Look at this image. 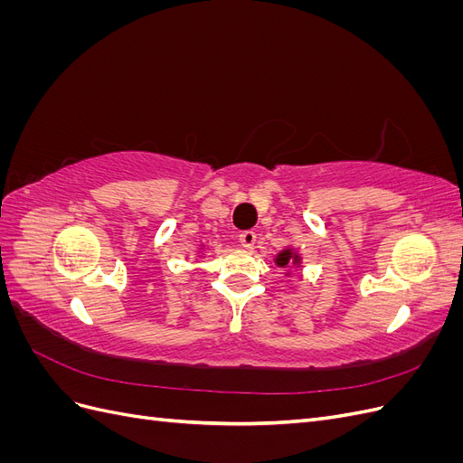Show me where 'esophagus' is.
Segmentation results:
<instances>
[{"mask_svg":"<svg viewBox=\"0 0 463 463\" xmlns=\"http://www.w3.org/2000/svg\"><path fill=\"white\" fill-rule=\"evenodd\" d=\"M255 241H257V233L255 232H241L240 233V243L245 247V249H253L255 247Z\"/></svg>","mask_w":463,"mask_h":463,"instance_id":"34e87169","label":"esophagus"}]
</instances>
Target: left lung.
Masks as SVG:
<instances>
[{
    "mask_svg": "<svg viewBox=\"0 0 463 463\" xmlns=\"http://www.w3.org/2000/svg\"><path fill=\"white\" fill-rule=\"evenodd\" d=\"M298 262H299V255L293 253L291 249H284L282 253L276 257V264L279 266V269H286V266H293V264H298Z\"/></svg>",
    "mask_w": 463,
    "mask_h": 463,
    "instance_id": "1",
    "label": "left lung"
}]
</instances>
